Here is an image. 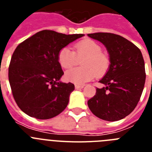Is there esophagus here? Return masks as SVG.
Returning a JSON list of instances; mask_svg holds the SVG:
<instances>
[{"instance_id":"1","label":"esophagus","mask_w":152,"mask_h":152,"mask_svg":"<svg viewBox=\"0 0 152 152\" xmlns=\"http://www.w3.org/2000/svg\"><path fill=\"white\" fill-rule=\"evenodd\" d=\"M84 85H79V84H75V89H77V90L82 89V88H84Z\"/></svg>"}]
</instances>
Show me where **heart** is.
<instances>
[{
	"mask_svg": "<svg viewBox=\"0 0 152 152\" xmlns=\"http://www.w3.org/2000/svg\"><path fill=\"white\" fill-rule=\"evenodd\" d=\"M74 52L68 47L62 48L58 52V60L63 68L75 66L81 60V68H75L65 72L64 78L68 82L83 84L92 80L96 75L101 77L110 67V59L101 52V47L94 40H81L75 45Z\"/></svg>",
	"mask_w": 152,
	"mask_h": 152,
	"instance_id": "1",
	"label": "heart"
}]
</instances>
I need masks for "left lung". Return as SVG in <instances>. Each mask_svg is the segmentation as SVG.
I'll return each mask as SVG.
<instances>
[{"label": "left lung", "instance_id": "obj_1", "mask_svg": "<svg viewBox=\"0 0 152 152\" xmlns=\"http://www.w3.org/2000/svg\"><path fill=\"white\" fill-rule=\"evenodd\" d=\"M106 47L110 67L99 82L96 95L88 101L91 112L107 121H118L133 111L145 82V61L140 49L123 36L110 33L88 34Z\"/></svg>", "mask_w": 152, "mask_h": 152}]
</instances>
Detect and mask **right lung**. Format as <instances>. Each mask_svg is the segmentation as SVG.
<instances>
[{
    "instance_id": "add662e5",
    "label": "right lung",
    "mask_w": 152,
    "mask_h": 152,
    "mask_svg": "<svg viewBox=\"0 0 152 152\" xmlns=\"http://www.w3.org/2000/svg\"><path fill=\"white\" fill-rule=\"evenodd\" d=\"M84 36L42 30L16 48L8 77L13 98L23 112L31 117L48 119L66 108L75 85L60 81L64 72L58 55Z\"/></svg>"
}]
</instances>
